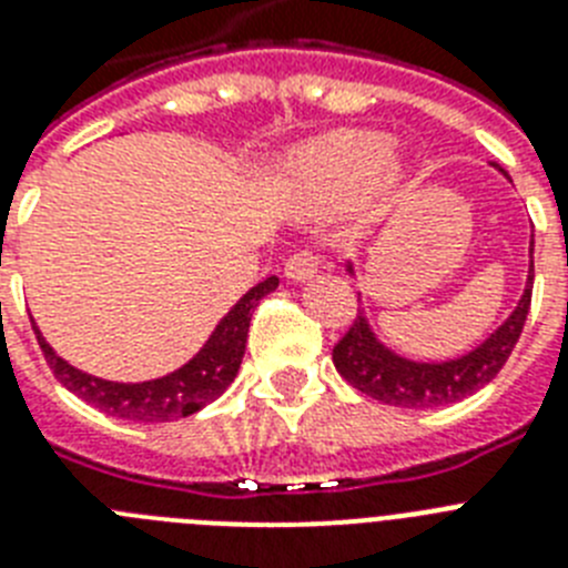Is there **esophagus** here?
<instances>
[{
  "mask_svg": "<svg viewBox=\"0 0 568 568\" xmlns=\"http://www.w3.org/2000/svg\"><path fill=\"white\" fill-rule=\"evenodd\" d=\"M318 273V261L313 252L307 250H298L293 252L284 264V278L287 281H307Z\"/></svg>",
  "mask_w": 568,
  "mask_h": 568,
  "instance_id": "esophagus-1",
  "label": "esophagus"
}]
</instances>
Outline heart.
<instances>
[{"label": "heart", "mask_w": 568, "mask_h": 568, "mask_svg": "<svg viewBox=\"0 0 568 568\" xmlns=\"http://www.w3.org/2000/svg\"><path fill=\"white\" fill-rule=\"evenodd\" d=\"M390 160V140L376 132H331L298 145L287 160L295 192L318 203L347 197L376 181Z\"/></svg>", "instance_id": "1"}]
</instances>
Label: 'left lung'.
Wrapping results in <instances>:
<instances>
[{"mask_svg":"<svg viewBox=\"0 0 568 568\" xmlns=\"http://www.w3.org/2000/svg\"><path fill=\"white\" fill-rule=\"evenodd\" d=\"M494 169L503 172L506 181H511L506 169L497 163ZM347 273L353 275L351 261H347ZM531 284H535V237L528 244V275L520 302L511 310V316L474 351L457 358H445V362H416V358L390 351L376 336L365 310H358L351 331L333 347V365L342 373V379L351 382L356 390L394 408L419 410L454 405L465 396L477 394L479 387H486L503 371L526 324L528 307H531Z\"/></svg>","mask_w":568,"mask_h":568,"instance_id":"1","label":"left lung"}]
</instances>
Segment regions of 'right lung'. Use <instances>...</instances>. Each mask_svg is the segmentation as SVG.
Wrapping results in <instances>:
<instances>
[{
  "instance_id": "add662e5",
  "label": "right lung",
  "mask_w": 568,
  "mask_h": 568,
  "mask_svg": "<svg viewBox=\"0 0 568 568\" xmlns=\"http://www.w3.org/2000/svg\"><path fill=\"white\" fill-rule=\"evenodd\" d=\"M275 287H278L275 275L255 284L250 293H244L232 304L230 313L215 324L212 336L186 365L149 382H109L68 365L65 358L57 356V351L45 342L37 322L31 324L53 376L82 402H89L109 416L129 419V423H174V419H183V416H192L206 408L235 382L246 351L252 313H255L261 298L273 293Z\"/></svg>"
}]
</instances>
